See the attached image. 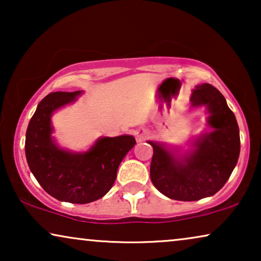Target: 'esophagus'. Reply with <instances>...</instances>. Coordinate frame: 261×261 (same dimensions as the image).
Returning a JSON list of instances; mask_svg holds the SVG:
<instances>
[{
    "label": "esophagus",
    "mask_w": 261,
    "mask_h": 261,
    "mask_svg": "<svg viewBox=\"0 0 261 261\" xmlns=\"http://www.w3.org/2000/svg\"><path fill=\"white\" fill-rule=\"evenodd\" d=\"M148 137V133L146 130H139V132H137V139L139 141H142V140H145L146 138Z\"/></svg>",
    "instance_id": "obj_1"
}]
</instances>
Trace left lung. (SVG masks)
I'll return each mask as SVG.
<instances>
[{"label":"left lung","instance_id":"obj_1","mask_svg":"<svg viewBox=\"0 0 261 261\" xmlns=\"http://www.w3.org/2000/svg\"><path fill=\"white\" fill-rule=\"evenodd\" d=\"M190 101L191 108L206 107L213 128L196 139L192 151L180 156L164 144L148 141L153 147V185L166 197L185 202L215 195L230 177L240 154L239 126L223 95L203 83L192 91Z\"/></svg>","mask_w":261,"mask_h":261}]
</instances>
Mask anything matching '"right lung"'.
I'll return each mask as SVG.
<instances>
[{
    "label": "right lung",
    "instance_id": "right-lung-1",
    "mask_svg": "<svg viewBox=\"0 0 261 261\" xmlns=\"http://www.w3.org/2000/svg\"><path fill=\"white\" fill-rule=\"evenodd\" d=\"M81 94L58 91L41 99L28 123L24 151L30 170L48 195L62 202L85 204L112 189L120 163L137 142L132 135H120L99 138L87 152L60 148L52 138L51 116Z\"/></svg>",
    "mask_w": 261,
    "mask_h": 261
}]
</instances>
